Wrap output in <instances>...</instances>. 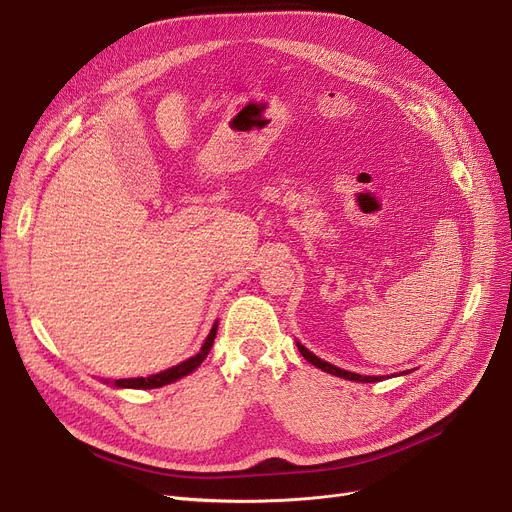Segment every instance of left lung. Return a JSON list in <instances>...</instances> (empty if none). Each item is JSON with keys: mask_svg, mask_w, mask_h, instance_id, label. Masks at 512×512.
I'll list each match as a JSON object with an SVG mask.
<instances>
[{"mask_svg": "<svg viewBox=\"0 0 512 512\" xmlns=\"http://www.w3.org/2000/svg\"><path fill=\"white\" fill-rule=\"evenodd\" d=\"M298 344V351L302 353V357L309 361V363H313L315 367H319V370H323V372H327V374H334V376H340V378H346V380H355V382H380V380H384V376H361V374H355V372H346V370H340V367H336V365H332V363H327V361H323V359H319L317 355H313L309 349H304V346L300 344V342H296ZM405 374V372H403Z\"/></svg>", "mask_w": 512, "mask_h": 512, "instance_id": "1", "label": "left lung"}]
</instances>
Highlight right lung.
Segmentation results:
<instances>
[{"label":"right lung","mask_w":512,"mask_h":512,"mask_svg":"<svg viewBox=\"0 0 512 512\" xmlns=\"http://www.w3.org/2000/svg\"><path fill=\"white\" fill-rule=\"evenodd\" d=\"M216 330H218V321L212 325V330H210L206 342H203L201 351H199L197 355H193L191 359H187V361H182V363L170 367V370H163V372H159V374L147 376V378L115 380L113 386H117V388H159V386H166V384H170V382H176V380H180V378L189 376L191 372H195L197 367L203 363V359L208 357V353H210V349H212V344H214V338H216Z\"/></svg>","instance_id":"add662e5"}]
</instances>
